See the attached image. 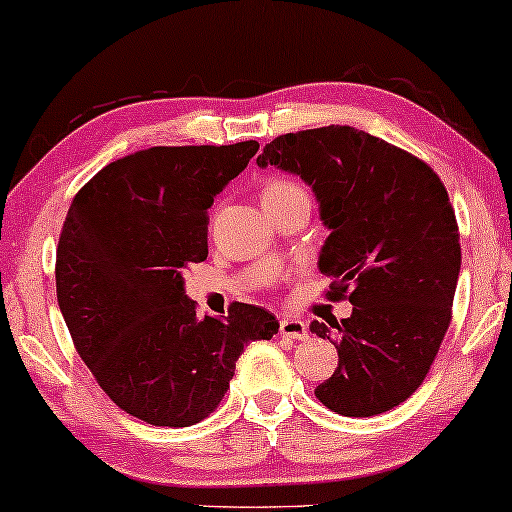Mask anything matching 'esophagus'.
<instances>
[{
  "instance_id": "1",
  "label": "esophagus",
  "mask_w": 512,
  "mask_h": 512,
  "mask_svg": "<svg viewBox=\"0 0 512 512\" xmlns=\"http://www.w3.org/2000/svg\"><path fill=\"white\" fill-rule=\"evenodd\" d=\"M279 335L289 340H305L307 338L305 321H300L296 317H284L279 321Z\"/></svg>"
}]
</instances>
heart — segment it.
<instances>
[{
	"label": "heart",
	"instance_id": "b5f03b06",
	"mask_svg": "<svg viewBox=\"0 0 512 512\" xmlns=\"http://www.w3.org/2000/svg\"><path fill=\"white\" fill-rule=\"evenodd\" d=\"M293 191H300L296 184H291V181H282V179H275V181H268L263 188V198H277V195H286V193H293Z\"/></svg>",
	"mask_w": 512,
	"mask_h": 512
}]
</instances>
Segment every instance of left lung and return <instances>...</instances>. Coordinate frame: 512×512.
I'll return each instance as SVG.
<instances>
[{
	"label": "left lung",
	"instance_id": "8db88e82",
	"mask_svg": "<svg viewBox=\"0 0 512 512\" xmlns=\"http://www.w3.org/2000/svg\"><path fill=\"white\" fill-rule=\"evenodd\" d=\"M275 165L312 188L328 228L319 270L347 319L312 321L338 345V368L314 394L345 417H373L415 394L450 326L461 270L457 216L422 160L352 125L289 132L265 146Z\"/></svg>",
	"mask_w": 512,
	"mask_h": 512
}]
</instances>
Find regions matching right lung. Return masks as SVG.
I'll return each mask as SVG.
<instances>
[{"instance_id":"right-lung-1","label":"right lung","mask_w":512,"mask_h":512,"mask_svg":"<svg viewBox=\"0 0 512 512\" xmlns=\"http://www.w3.org/2000/svg\"><path fill=\"white\" fill-rule=\"evenodd\" d=\"M258 142L153 146L109 163L76 193L55 291L76 352L111 401L153 426H191L221 403L235 361L279 321L233 303L198 317L184 270L207 258L214 198Z\"/></svg>"}]
</instances>
